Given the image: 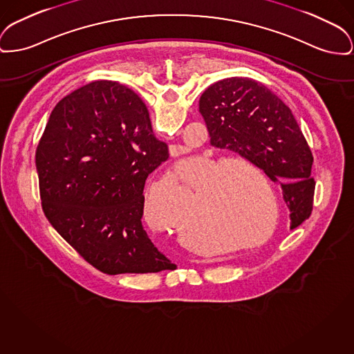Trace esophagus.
<instances>
[{"mask_svg": "<svg viewBox=\"0 0 354 354\" xmlns=\"http://www.w3.org/2000/svg\"><path fill=\"white\" fill-rule=\"evenodd\" d=\"M202 262H212V261H208L207 259V261H202Z\"/></svg>", "mask_w": 354, "mask_h": 354, "instance_id": "1", "label": "esophagus"}]
</instances>
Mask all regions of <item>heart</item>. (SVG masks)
<instances>
[{"label":"heart","instance_id":"b5f03b06","mask_svg":"<svg viewBox=\"0 0 354 354\" xmlns=\"http://www.w3.org/2000/svg\"><path fill=\"white\" fill-rule=\"evenodd\" d=\"M196 160H183L176 172L186 176V188L174 176H166L153 183L145 199L143 216L152 229L172 232L182 226L195 232L198 219L194 207L201 205L199 215L203 226L227 238H243L254 223L252 212L243 207V186L238 163L229 160H205L196 167ZM255 239L242 243L252 246Z\"/></svg>","mask_w":354,"mask_h":354}]
</instances>
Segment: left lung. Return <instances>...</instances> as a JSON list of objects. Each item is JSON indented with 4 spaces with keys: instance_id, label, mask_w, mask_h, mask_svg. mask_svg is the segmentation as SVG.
<instances>
[{
    "instance_id": "1",
    "label": "left lung",
    "mask_w": 354,
    "mask_h": 354,
    "mask_svg": "<svg viewBox=\"0 0 354 354\" xmlns=\"http://www.w3.org/2000/svg\"><path fill=\"white\" fill-rule=\"evenodd\" d=\"M214 147L236 152L282 188L290 229L313 209V155L290 108L259 82L231 77L212 84L199 100Z\"/></svg>"
}]
</instances>
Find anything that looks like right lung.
<instances>
[{
    "label": "right lung",
    "instance_id": "add662e5",
    "mask_svg": "<svg viewBox=\"0 0 354 354\" xmlns=\"http://www.w3.org/2000/svg\"><path fill=\"white\" fill-rule=\"evenodd\" d=\"M167 159L132 89L86 84L53 108L36 151L44 214L102 272L174 270L142 223L147 178Z\"/></svg>",
    "mask_w": 354,
    "mask_h": 354
}]
</instances>
